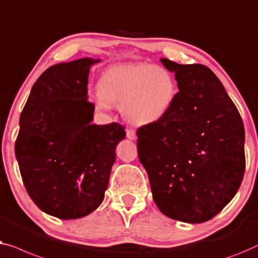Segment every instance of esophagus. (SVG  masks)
Here are the masks:
<instances>
[{"mask_svg": "<svg viewBox=\"0 0 258 258\" xmlns=\"http://www.w3.org/2000/svg\"><path fill=\"white\" fill-rule=\"evenodd\" d=\"M126 137H127V139H130V140H136L137 139L136 131L132 128H127L126 130Z\"/></svg>", "mask_w": 258, "mask_h": 258, "instance_id": "esophagus-1", "label": "esophagus"}]
</instances>
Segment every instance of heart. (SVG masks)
Instances as JSON below:
<instances>
[{
    "instance_id": "heart-1",
    "label": "heart",
    "mask_w": 258,
    "mask_h": 258,
    "mask_svg": "<svg viewBox=\"0 0 258 258\" xmlns=\"http://www.w3.org/2000/svg\"><path fill=\"white\" fill-rule=\"evenodd\" d=\"M177 94L175 76L161 65L147 63L115 64L101 74L93 104L98 110L120 107L131 124L151 125L172 110Z\"/></svg>"
}]
</instances>
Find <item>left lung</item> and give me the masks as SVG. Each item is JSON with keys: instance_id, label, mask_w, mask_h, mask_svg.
Instances as JSON below:
<instances>
[{"instance_id": "obj_1", "label": "left lung", "mask_w": 258, "mask_h": 258, "mask_svg": "<svg viewBox=\"0 0 258 258\" xmlns=\"http://www.w3.org/2000/svg\"><path fill=\"white\" fill-rule=\"evenodd\" d=\"M179 92L162 120L138 130V155L164 215L213 219L236 195L245 168L244 126L233 100L205 65L160 58Z\"/></svg>"}]
</instances>
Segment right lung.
<instances>
[{
  "label": "right lung",
  "instance_id": "1",
  "mask_svg": "<svg viewBox=\"0 0 258 258\" xmlns=\"http://www.w3.org/2000/svg\"><path fill=\"white\" fill-rule=\"evenodd\" d=\"M85 57L52 65L39 76L20 117L15 155L29 197L60 220L81 219L104 200L124 126L92 124Z\"/></svg>",
  "mask_w": 258,
  "mask_h": 258
}]
</instances>
